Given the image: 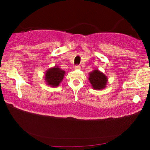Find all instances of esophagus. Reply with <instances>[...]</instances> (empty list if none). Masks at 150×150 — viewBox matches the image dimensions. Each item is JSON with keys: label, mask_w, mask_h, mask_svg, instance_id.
<instances>
[{"label": "esophagus", "mask_w": 150, "mask_h": 150, "mask_svg": "<svg viewBox=\"0 0 150 150\" xmlns=\"http://www.w3.org/2000/svg\"><path fill=\"white\" fill-rule=\"evenodd\" d=\"M74 68L76 69H81V66H80V65H75L74 66Z\"/></svg>", "instance_id": "esophagus-1"}]
</instances>
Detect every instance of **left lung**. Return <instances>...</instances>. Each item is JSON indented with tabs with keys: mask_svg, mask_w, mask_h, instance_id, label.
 <instances>
[{
	"mask_svg": "<svg viewBox=\"0 0 150 150\" xmlns=\"http://www.w3.org/2000/svg\"><path fill=\"white\" fill-rule=\"evenodd\" d=\"M89 80L91 84L92 87L96 90H101L106 87V84H107L108 79L107 76L98 70L95 69L89 74Z\"/></svg>",
	"mask_w": 150,
	"mask_h": 150,
	"instance_id": "1",
	"label": "left lung"
}]
</instances>
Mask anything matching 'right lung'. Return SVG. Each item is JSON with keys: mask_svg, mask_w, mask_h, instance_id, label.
<instances>
[{"mask_svg": "<svg viewBox=\"0 0 150 150\" xmlns=\"http://www.w3.org/2000/svg\"><path fill=\"white\" fill-rule=\"evenodd\" d=\"M65 74V71L61 69L58 66L51 67L45 74L46 83L52 87H58L61 82L63 81Z\"/></svg>", "mask_w": 150, "mask_h": 150, "instance_id": "1", "label": "right lung"}]
</instances>
